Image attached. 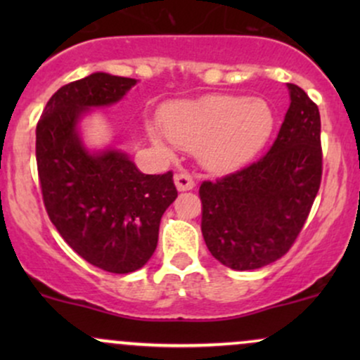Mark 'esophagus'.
<instances>
[{
  "instance_id": "obj_1",
  "label": "esophagus",
  "mask_w": 360,
  "mask_h": 360,
  "mask_svg": "<svg viewBox=\"0 0 360 360\" xmlns=\"http://www.w3.org/2000/svg\"><path fill=\"white\" fill-rule=\"evenodd\" d=\"M174 183L177 191H189V189L194 188L193 177L188 174V172H181V174L174 176Z\"/></svg>"
}]
</instances>
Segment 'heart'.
Returning a JSON list of instances; mask_svg holds the SVG:
<instances>
[{"mask_svg": "<svg viewBox=\"0 0 360 360\" xmlns=\"http://www.w3.org/2000/svg\"><path fill=\"white\" fill-rule=\"evenodd\" d=\"M274 122L262 98L208 94L167 105L160 113L162 128L150 127L148 134L164 154H172L174 143L193 148L205 169L225 172L249 162L266 146Z\"/></svg>", "mask_w": 360, "mask_h": 360, "instance_id": "b5f03b06", "label": "heart"}]
</instances>
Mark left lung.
Returning <instances> with one entry per match:
<instances>
[{
    "label": "left lung",
    "instance_id": "1",
    "mask_svg": "<svg viewBox=\"0 0 360 360\" xmlns=\"http://www.w3.org/2000/svg\"><path fill=\"white\" fill-rule=\"evenodd\" d=\"M288 91L291 103L269 152L200 188L206 247L230 269H259L283 257L320 189V111L300 86Z\"/></svg>",
    "mask_w": 360,
    "mask_h": 360
}]
</instances>
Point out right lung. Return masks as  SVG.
<instances>
[{
  "label": "right lung",
  "instance_id": "1",
  "mask_svg": "<svg viewBox=\"0 0 360 360\" xmlns=\"http://www.w3.org/2000/svg\"><path fill=\"white\" fill-rule=\"evenodd\" d=\"M131 77L93 72L62 86L37 123V169L49 218L74 252L113 274L143 267L159 240L160 218L177 198L172 172L142 174L127 152L89 150L79 123L118 103Z\"/></svg>",
  "mask_w": 360,
  "mask_h": 360
}]
</instances>
